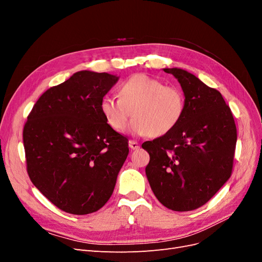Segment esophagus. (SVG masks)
<instances>
[{"label": "esophagus", "instance_id": "34e87169", "mask_svg": "<svg viewBox=\"0 0 262 262\" xmlns=\"http://www.w3.org/2000/svg\"><path fill=\"white\" fill-rule=\"evenodd\" d=\"M129 147H130L131 149H138V148L140 147V145H139V143H138L137 141L130 140V141H129Z\"/></svg>", "mask_w": 262, "mask_h": 262}]
</instances>
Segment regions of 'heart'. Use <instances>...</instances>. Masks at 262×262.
Wrapping results in <instances>:
<instances>
[{"label": "heart", "instance_id": "1", "mask_svg": "<svg viewBox=\"0 0 262 262\" xmlns=\"http://www.w3.org/2000/svg\"><path fill=\"white\" fill-rule=\"evenodd\" d=\"M119 98L105 96L100 112L107 123L122 132L130 120V132L136 136L160 138L172 131L186 112L185 94L177 86L146 74H136L119 86Z\"/></svg>", "mask_w": 262, "mask_h": 262}]
</instances>
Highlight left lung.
Instances as JSON below:
<instances>
[{"label":"left lung","instance_id":"obj_1","mask_svg":"<svg viewBox=\"0 0 262 262\" xmlns=\"http://www.w3.org/2000/svg\"><path fill=\"white\" fill-rule=\"evenodd\" d=\"M179 82L186 112L175 129L142 144L146 177L157 200L172 211L200 208L231 177L237 131L221 93L188 71L163 69Z\"/></svg>","mask_w":262,"mask_h":262}]
</instances>
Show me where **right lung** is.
Here are the masks:
<instances>
[{
	"label": "right lung",
	"instance_id": "right-lung-1",
	"mask_svg": "<svg viewBox=\"0 0 262 262\" xmlns=\"http://www.w3.org/2000/svg\"><path fill=\"white\" fill-rule=\"evenodd\" d=\"M119 76L80 71L37 100L24 126L27 172L55 207L84 215L112 196L129 154L128 139L100 112Z\"/></svg>",
	"mask_w": 262,
	"mask_h": 262
}]
</instances>
